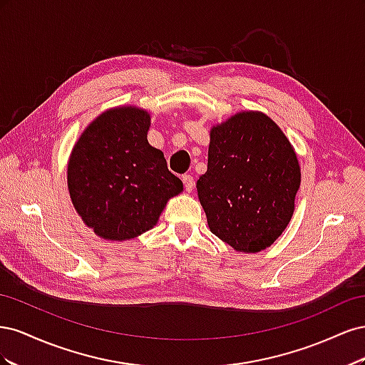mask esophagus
Returning a JSON list of instances; mask_svg holds the SVG:
<instances>
[{
	"label": "esophagus",
	"mask_w": 365,
	"mask_h": 365,
	"mask_svg": "<svg viewBox=\"0 0 365 365\" xmlns=\"http://www.w3.org/2000/svg\"><path fill=\"white\" fill-rule=\"evenodd\" d=\"M182 182H184L185 190L189 193L195 189V180H193L192 175H182Z\"/></svg>",
	"instance_id": "34e87169"
}]
</instances>
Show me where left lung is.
I'll return each instance as SVG.
<instances>
[{
  "mask_svg": "<svg viewBox=\"0 0 365 365\" xmlns=\"http://www.w3.org/2000/svg\"><path fill=\"white\" fill-rule=\"evenodd\" d=\"M300 182L295 149L267 114L240 111L210 129L197 197L210 231L231 248L271 247L294 215Z\"/></svg>",
  "mask_w": 365,
  "mask_h": 365,
  "instance_id": "left-lung-1",
  "label": "left lung"
}]
</instances>
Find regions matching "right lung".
Masks as SVG:
<instances>
[{
  "mask_svg": "<svg viewBox=\"0 0 365 365\" xmlns=\"http://www.w3.org/2000/svg\"><path fill=\"white\" fill-rule=\"evenodd\" d=\"M149 126L146 109H106L85 128L70 153L71 202L98 237L121 242L146 233L170 197L182 192L164 153L149 145Z\"/></svg>",
  "mask_w": 365,
  "mask_h": 365,
  "instance_id": "obj_1",
  "label": "right lung"
}]
</instances>
